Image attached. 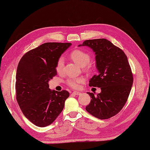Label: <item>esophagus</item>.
Segmentation results:
<instances>
[{
	"instance_id": "obj_1",
	"label": "esophagus",
	"mask_w": 150,
	"mask_h": 150,
	"mask_svg": "<svg viewBox=\"0 0 150 150\" xmlns=\"http://www.w3.org/2000/svg\"><path fill=\"white\" fill-rule=\"evenodd\" d=\"M72 93L75 94V95H81L82 94V93H81V92H79V91H73Z\"/></svg>"
}]
</instances>
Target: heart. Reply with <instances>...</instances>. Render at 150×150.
Segmentation results:
<instances>
[{
  "label": "heart",
  "instance_id": "b5f03b06",
  "mask_svg": "<svg viewBox=\"0 0 150 150\" xmlns=\"http://www.w3.org/2000/svg\"><path fill=\"white\" fill-rule=\"evenodd\" d=\"M69 57L76 64L81 67H84L86 71H90L91 69V66L89 63L91 60V56L89 53L82 50L77 49L71 52ZM64 60L62 57H60L57 60L56 64L55 69L57 72L62 73L64 70ZM84 79L83 77L69 78L67 79L66 84L73 88H79L82 83H84Z\"/></svg>",
  "mask_w": 150,
  "mask_h": 150
}]
</instances>
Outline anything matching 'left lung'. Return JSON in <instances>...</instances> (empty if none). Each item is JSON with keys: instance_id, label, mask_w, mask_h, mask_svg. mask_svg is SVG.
Wrapping results in <instances>:
<instances>
[{"instance_id": "8db88e82", "label": "left lung", "mask_w": 150, "mask_h": 150, "mask_svg": "<svg viewBox=\"0 0 150 150\" xmlns=\"http://www.w3.org/2000/svg\"><path fill=\"white\" fill-rule=\"evenodd\" d=\"M88 46L95 53L98 73L89 86L100 88L101 92L91 97L86 107L89 113L99 119H108L122 109L128 100L133 77L128 58L123 51L105 39L86 40L79 46Z\"/></svg>"}]
</instances>
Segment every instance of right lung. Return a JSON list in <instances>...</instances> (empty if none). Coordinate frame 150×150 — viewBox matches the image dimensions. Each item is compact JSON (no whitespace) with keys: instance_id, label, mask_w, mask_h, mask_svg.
Returning a JSON list of instances; mask_svg holds the SVG:
<instances>
[{"instance_id":"right-lung-1","label":"right lung","mask_w":150,"mask_h":150,"mask_svg":"<svg viewBox=\"0 0 150 150\" xmlns=\"http://www.w3.org/2000/svg\"><path fill=\"white\" fill-rule=\"evenodd\" d=\"M71 43L47 42L25 53L16 73V98L30 122L45 127L54 122L69 96L66 90H51L48 82L57 75V60Z\"/></svg>"}]
</instances>
